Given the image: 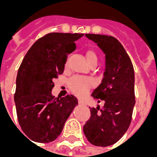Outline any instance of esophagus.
Segmentation results:
<instances>
[{"label":"esophagus","instance_id":"obj_1","mask_svg":"<svg viewBox=\"0 0 157 157\" xmlns=\"http://www.w3.org/2000/svg\"><path fill=\"white\" fill-rule=\"evenodd\" d=\"M78 103L80 105H83V104H84V102H83L81 98H78Z\"/></svg>","mask_w":157,"mask_h":157}]
</instances>
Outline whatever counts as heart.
I'll return each instance as SVG.
<instances>
[{"instance_id":"heart-1","label":"heart","mask_w":157,"mask_h":157,"mask_svg":"<svg viewBox=\"0 0 157 157\" xmlns=\"http://www.w3.org/2000/svg\"><path fill=\"white\" fill-rule=\"evenodd\" d=\"M86 57L89 64L94 62H98V55L93 49H88L86 52ZM70 89L72 92L78 95H83L87 92L89 89L95 85V81L89 76H82V75H74L70 79L68 82Z\"/></svg>"}]
</instances>
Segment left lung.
<instances>
[{"instance_id":"left-lung-1","label":"left lung","mask_w":157,"mask_h":157,"mask_svg":"<svg viewBox=\"0 0 157 157\" xmlns=\"http://www.w3.org/2000/svg\"><path fill=\"white\" fill-rule=\"evenodd\" d=\"M104 52L106 68L102 83L92 97L100 108H90L91 117L83 127L86 137L97 146H109L118 141L131 123L135 104V71L131 59L114 37L86 34Z\"/></svg>"}]
</instances>
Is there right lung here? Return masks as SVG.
<instances>
[{
    "label": "right lung",
    "instance_id": "right-lung-1",
    "mask_svg": "<svg viewBox=\"0 0 157 157\" xmlns=\"http://www.w3.org/2000/svg\"><path fill=\"white\" fill-rule=\"evenodd\" d=\"M83 35L48 33L32 45L22 59L17 75L14 101L19 124L33 141L55 140L78 104L75 96L55 98L51 91L53 81L64 72L67 55L75 49L74 42Z\"/></svg>",
    "mask_w": 157,
    "mask_h": 157
}]
</instances>
